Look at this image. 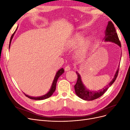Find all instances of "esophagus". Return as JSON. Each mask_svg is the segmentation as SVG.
<instances>
[{
  "label": "esophagus",
  "mask_w": 130,
  "mask_h": 130,
  "mask_svg": "<svg viewBox=\"0 0 130 130\" xmlns=\"http://www.w3.org/2000/svg\"><path fill=\"white\" fill-rule=\"evenodd\" d=\"M64 70H65V71H68V70H70V66H69V65L67 66L66 67H65V68H64Z\"/></svg>",
  "instance_id": "1"
}]
</instances>
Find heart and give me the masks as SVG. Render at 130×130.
<instances>
[{
	"label": "heart",
	"instance_id": "b5f03b06",
	"mask_svg": "<svg viewBox=\"0 0 130 130\" xmlns=\"http://www.w3.org/2000/svg\"><path fill=\"white\" fill-rule=\"evenodd\" d=\"M82 40V35L80 34H76L75 35V36L73 37V38L69 42V48H72V47H75L80 44ZM90 39L87 38L86 39L85 41L84 42L82 45V48L84 50L87 48V47L90 44Z\"/></svg>",
	"mask_w": 130,
	"mask_h": 130
}]
</instances>
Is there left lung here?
I'll return each mask as SVG.
<instances>
[{
  "label": "left lung",
  "instance_id": "left-lung-1",
  "mask_svg": "<svg viewBox=\"0 0 130 130\" xmlns=\"http://www.w3.org/2000/svg\"><path fill=\"white\" fill-rule=\"evenodd\" d=\"M105 41L114 42L121 47L120 41H119L118 36L115 26H114V24L111 21L108 22V25L107 26V27H106L105 31ZM119 67L120 66L118 67V69L117 70L115 77H114L112 80L109 82L108 85L106 86V87H105L103 89L99 90L96 92L90 91V90L86 89L83 84H82L79 74L76 72V73L77 74V80L76 84L74 86L75 91L76 95L79 98H81V99L87 101L95 100L101 96L107 91L108 88L114 83V82L116 80L118 75Z\"/></svg>",
  "mask_w": 130,
  "mask_h": 130
}]
</instances>
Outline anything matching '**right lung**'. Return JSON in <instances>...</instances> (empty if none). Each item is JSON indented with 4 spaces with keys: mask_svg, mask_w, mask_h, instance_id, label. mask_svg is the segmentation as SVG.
<instances>
[{
    "mask_svg": "<svg viewBox=\"0 0 130 130\" xmlns=\"http://www.w3.org/2000/svg\"><path fill=\"white\" fill-rule=\"evenodd\" d=\"M17 30V29H16ZM14 32L12 34V36L11 37V39H10V44H9V48H10V43H11V40H12V38L13 36V35L14 34ZM64 69L63 68H61L60 69V70H58V71L56 73V74L55 75V77L54 79V81H53V84H52V87H51L49 92L46 94L45 95H43L42 96H39V97H32V96H30L29 95H26V94H24L26 96H27V98H29V99H33V100H44V99H47V98H49L50 96H51L52 95V94H53V93L55 91V89H56V83H57V81L58 80V77H60L61 75L64 73Z\"/></svg>",
    "mask_w": 130,
    "mask_h": 130,
    "instance_id": "add662e5",
    "label": "right lung"
}]
</instances>
